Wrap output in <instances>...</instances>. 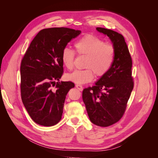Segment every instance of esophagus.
<instances>
[{
    "label": "esophagus",
    "instance_id": "esophagus-1",
    "mask_svg": "<svg viewBox=\"0 0 158 158\" xmlns=\"http://www.w3.org/2000/svg\"><path fill=\"white\" fill-rule=\"evenodd\" d=\"M76 88H77L78 89H79L80 91H82V90H83V87H82V85L76 84Z\"/></svg>",
    "mask_w": 158,
    "mask_h": 158
}]
</instances>
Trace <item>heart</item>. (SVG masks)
<instances>
[{
    "label": "heart",
    "mask_w": 158,
    "mask_h": 158,
    "mask_svg": "<svg viewBox=\"0 0 158 158\" xmlns=\"http://www.w3.org/2000/svg\"><path fill=\"white\" fill-rule=\"evenodd\" d=\"M74 49L78 55L86 56L84 70H76L66 74V79L78 84H84L94 78V73L98 77L106 75L113 65L115 49L111 44H106L99 37L88 34L81 37L74 44ZM61 60L64 67L73 69L75 58L74 52L64 48L61 53Z\"/></svg>",
    "instance_id": "b5f03b06"
}]
</instances>
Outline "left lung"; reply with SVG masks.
<instances>
[{
    "instance_id": "8db88e82",
    "label": "left lung",
    "mask_w": 158,
    "mask_h": 158,
    "mask_svg": "<svg viewBox=\"0 0 158 158\" xmlns=\"http://www.w3.org/2000/svg\"><path fill=\"white\" fill-rule=\"evenodd\" d=\"M96 29L110 38L115 54L111 69L94 86L83 90L82 99L92 123L106 127L117 123L125 114L134 88L132 63L125 38L121 33L103 27Z\"/></svg>"
}]
</instances>
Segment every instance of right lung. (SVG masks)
Wrapping results in <instances>:
<instances>
[{
    "instance_id": "right-lung-1",
    "label": "right lung",
    "mask_w": 158,
    "mask_h": 158,
    "mask_svg": "<svg viewBox=\"0 0 158 158\" xmlns=\"http://www.w3.org/2000/svg\"><path fill=\"white\" fill-rule=\"evenodd\" d=\"M80 33L63 27L41 30L23 56L21 98L27 113L38 125L51 127L60 121L66 94L74 87L72 82H58L63 74L60 56L68 43ZM52 87L56 89L52 90Z\"/></svg>"
}]
</instances>
